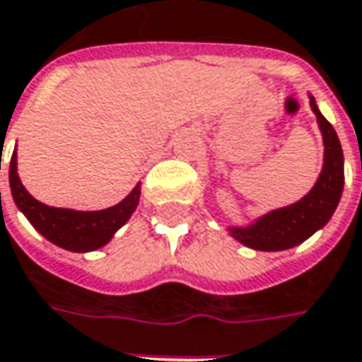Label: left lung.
<instances>
[{
  "instance_id": "obj_1",
  "label": "left lung",
  "mask_w": 362,
  "mask_h": 362,
  "mask_svg": "<svg viewBox=\"0 0 362 362\" xmlns=\"http://www.w3.org/2000/svg\"><path fill=\"white\" fill-rule=\"evenodd\" d=\"M310 107L317 114L325 140V166L315 188L300 202L274 210L248 228H232V236L255 250H284L306 240L325 226L341 200L344 184L343 148L330 122L318 112L315 98Z\"/></svg>"
}]
</instances>
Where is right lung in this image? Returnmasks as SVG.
Wrapping results in <instances>:
<instances>
[{
  "instance_id": "obj_1",
  "label": "right lung",
  "mask_w": 362,
  "mask_h": 362,
  "mask_svg": "<svg viewBox=\"0 0 362 362\" xmlns=\"http://www.w3.org/2000/svg\"><path fill=\"white\" fill-rule=\"evenodd\" d=\"M9 186L11 196L18 208L25 214V218L33 224V228L42 232L49 243L57 244L66 250L88 252L95 250L114 236L119 226L126 224L130 214L138 206L140 190L138 186L119 204L98 210V212H76L66 208H52L37 202L32 194L23 188L18 176V156L13 152L9 162Z\"/></svg>"
}]
</instances>
